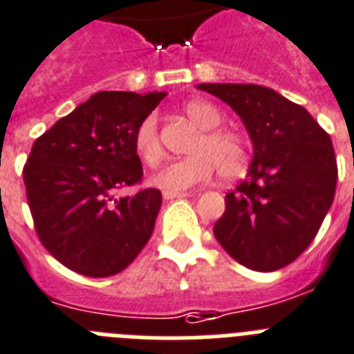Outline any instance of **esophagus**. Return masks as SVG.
<instances>
[{"label":"esophagus","mask_w":354,"mask_h":354,"mask_svg":"<svg viewBox=\"0 0 354 354\" xmlns=\"http://www.w3.org/2000/svg\"><path fill=\"white\" fill-rule=\"evenodd\" d=\"M191 196V192H163V200H174V198H185Z\"/></svg>","instance_id":"1"}]
</instances>
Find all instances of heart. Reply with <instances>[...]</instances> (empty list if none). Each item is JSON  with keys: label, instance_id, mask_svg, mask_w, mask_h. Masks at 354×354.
<instances>
[{"label": "heart", "instance_id": "1", "mask_svg": "<svg viewBox=\"0 0 354 354\" xmlns=\"http://www.w3.org/2000/svg\"><path fill=\"white\" fill-rule=\"evenodd\" d=\"M187 117L203 129L196 142L194 153L189 158L174 160L160 169L153 178L156 189L163 192H185L194 185L207 182L219 169V176L234 180L245 174L250 163V151L243 136L230 129H216L223 122V115L207 100H191L185 104ZM135 149L149 167L158 165L163 158V145L158 133L156 115H147L135 131Z\"/></svg>", "mask_w": 354, "mask_h": 354}]
</instances>
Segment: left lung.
I'll list each match as a JSON object with an SVG mask.
<instances>
[{
  "instance_id": "8db88e82",
  "label": "left lung",
  "mask_w": 354,
  "mask_h": 354,
  "mask_svg": "<svg viewBox=\"0 0 354 354\" xmlns=\"http://www.w3.org/2000/svg\"><path fill=\"white\" fill-rule=\"evenodd\" d=\"M228 104L245 124L254 156L225 198L214 236L232 259L273 272L310 246L337 189L331 138L302 106L259 84L196 86Z\"/></svg>"
}]
</instances>
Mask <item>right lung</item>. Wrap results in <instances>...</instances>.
I'll return each mask as SVG.
<instances>
[{"label":"right lung","instance_id":"right-lung-1","mask_svg":"<svg viewBox=\"0 0 354 354\" xmlns=\"http://www.w3.org/2000/svg\"><path fill=\"white\" fill-rule=\"evenodd\" d=\"M167 93L100 91L34 142L23 169L41 243L86 277L122 272L142 252L162 205L158 189L117 198L142 180L138 124Z\"/></svg>","mask_w":354,"mask_h":354}]
</instances>
